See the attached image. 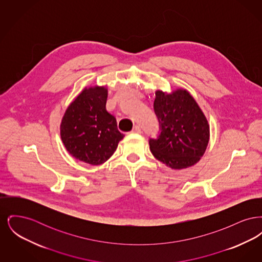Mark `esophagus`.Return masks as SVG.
<instances>
[{
    "instance_id": "obj_1",
    "label": "esophagus",
    "mask_w": 262,
    "mask_h": 262,
    "mask_svg": "<svg viewBox=\"0 0 262 262\" xmlns=\"http://www.w3.org/2000/svg\"><path fill=\"white\" fill-rule=\"evenodd\" d=\"M132 133H133V134H141V129H140V127H139V126L136 125V126L133 128Z\"/></svg>"
}]
</instances>
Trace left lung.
Instances as JSON below:
<instances>
[{
    "instance_id": "left-lung-1",
    "label": "left lung",
    "mask_w": 262,
    "mask_h": 262,
    "mask_svg": "<svg viewBox=\"0 0 262 262\" xmlns=\"http://www.w3.org/2000/svg\"><path fill=\"white\" fill-rule=\"evenodd\" d=\"M154 111L161 134L157 139L150 138L153 156L173 170L195 165L207 148L210 126L192 95L184 88L156 90Z\"/></svg>"
}]
</instances>
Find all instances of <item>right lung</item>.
<instances>
[{
	"label": "right lung",
	"instance_id": "right-lung-1",
	"mask_svg": "<svg viewBox=\"0 0 262 262\" xmlns=\"http://www.w3.org/2000/svg\"><path fill=\"white\" fill-rule=\"evenodd\" d=\"M107 97L106 86H85L62 116V143L79 161L90 165L106 162L125 137L118 129L116 118L106 110Z\"/></svg>",
	"mask_w": 262,
	"mask_h": 262
}]
</instances>
